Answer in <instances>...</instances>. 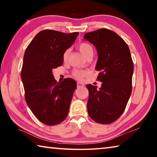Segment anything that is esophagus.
<instances>
[{"mask_svg":"<svg viewBox=\"0 0 157 157\" xmlns=\"http://www.w3.org/2000/svg\"><path fill=\"white\" fill-rule=\"evenodd\" d=\"M77 86H78V87L79 88V87H82L84 86V84L82 83V82H77Z\"/></svg>","mask_w":157,"mask_h":157,"instance_id":"obj_1","label":"esophagus"}]
</instances>
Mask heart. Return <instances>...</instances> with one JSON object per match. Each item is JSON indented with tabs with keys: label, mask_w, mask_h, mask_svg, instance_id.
Returning a JSON list of instances; mask_svg holds the SVG:
<instances>
[{
	"label": "heart",
	"mask_w": 157,
	"mask_h": 157,
	"mask_svg": "<svg viewBox=\"0 0 157 157\" xmlns=\"http://www.w3.org/2000/svg\"><path fill=\"white\" fill-rule=\"evenodd\" d=\"M78 48L82 54H83L84 56L87 58L90 55H94V47L91 44L89 43H87V42H83V43H81L79 45ZM69 55H70V49H67L65 50V52H63V60L64 62H66L68 60ZM87 73L86 71H75L73 72V75L75 78H78V79H82L86 75Z\"/></svg>",
	"instance_id": "heart-1"
}]
</instances>
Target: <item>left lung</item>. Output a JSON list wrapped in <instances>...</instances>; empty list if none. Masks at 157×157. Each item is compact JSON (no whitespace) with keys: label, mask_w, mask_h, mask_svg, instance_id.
I'll return each instance as SVG.
<instances>
[{"label":"left lung","mask_w":157,"mask_h":157,"mask_svg":"<svg viewBox=\"0 0 157 157\" xmlns=\"http://www.w3.org/2000/svg\"><path fill=\"white\" fill-rule=\"evenodd\" d=\"M84 39L96 48L99 71L97 86L87 84V110L93 120L100 124L116 121L125 109L132 94L134 63L127 44L115 32L101 28L86 33Z\"/></svg>","instance_id":"8db88e82"}]
</instances>
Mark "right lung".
<instances>
[{
    "instance_id": "obj_1",
    "label": "right lung",
    "mask_w": 157,
    "mask_h": 157,
    "mask_svg": "<svg viewBox=\"0 0 157 157\" xmlns=\"http://www.w3.org/2000/svg\"><path fill=\"white\" fill-rule=\"evenodd\" d=\"M78 34L42 30L25 50L21 73L25 101L36 118L47 125L62 123L68 116L76 82L66 78L57 82L52 69L62 65L63 52Z\"/></svg>"
}]
</instances>
